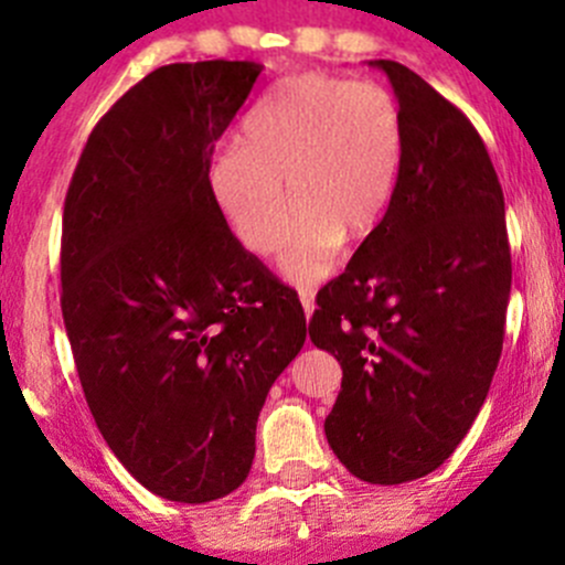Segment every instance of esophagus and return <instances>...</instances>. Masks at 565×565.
<instances>
[{
  "mask_svg": "<svg viewBox=\"0 0 565 565\" xmlns=\"http://www.w3.org/2000/svg\"><path fill=\"white\" fill-rule=\"evenodd\" d=\"M298 295H300V303H303L306 317L315 315V289H311V287H300Z\"/></svg>",
  "mask_w": 565,
  "mask_h": 565,
  "instance_id": "obj_1",
  "label": "esophagus"
}]
</instances>
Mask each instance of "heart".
<instances>
[{"label": "heart", "mask_w": 565, "mask_h": 565, "mask_svg": "<svg viewBox=\"0 0 565 565\" xmlns=\"http://www.w3.org/2000/svg\"><path fill=\"white\" fill-rule=\"evenodd\" d=\"M402 158V108L383 84L303 73L248 114L243 141L210 167V193L256 256L284 246L292 202L284 273L317 281L333 267L344 235L363 241L383 224Z\"/></svg>", "instance_id": "b5f03b06"}]
</instances>
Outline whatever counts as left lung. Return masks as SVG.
Here are the masks:
<instances>
[{
    "mask_svg": "<svg viewBox=\"0 0 565 565\" xmlns=\"http://www.w3.org/2000/svg\"><path fill=\"white\" fill-rule=\"evenodd\" d=\"M404 158L383 224L319 292L309 335L341 363L324 435L369 483L437 470L476 420L505 335V202L470 119L391 60Z\"/></svg>",
    "mask_w": 565,
    "mask_h": 565,
    "instance_id": "8db88e82",
    "label": "left lung"
}]
</instances>
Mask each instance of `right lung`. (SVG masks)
<instances>
[{
    "label": "right lung",
    "mask_w": 565,
    "mask_h": 565,
    "mask_svg": "<svg viewBox=\"0 0 565 565\" xmlns=\"http://www.w3.org/2000/svg\"><path fill=\"white\" fill-rule=\"evenodd\" d=\"M262 65L177 62L100 117L62 213V317L89 413L130 476L174 503L246 481L267 391L306 315L210 193L215 141Z\"/></svg>",
    "instance_id": "add662e5"
}]
</instances>
